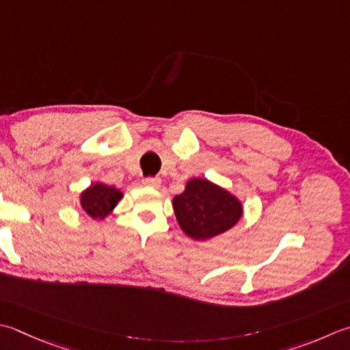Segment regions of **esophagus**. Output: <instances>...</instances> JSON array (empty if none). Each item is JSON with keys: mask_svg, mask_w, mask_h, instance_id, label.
I'll use <instances>...</instances> for the list:
<instances>
[{"mask_svg": "<svg viewBox=\"0 0 350 350\" xmlns=\"http://www.w3.org/2000/svg\"><path fill=\"white\" fill-rule=\"evenodd\" d=\"M142 183L150 188H159L161 177H146V179L142 180Z\"/></svg>", "mask_w": 350, "mask_h": 350, "instance_id": "obj_1", "label": "esophagus"}]
</instances>
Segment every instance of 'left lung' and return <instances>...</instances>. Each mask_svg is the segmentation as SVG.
I'll use <instances>...</instances> for the list:
<instances>
[{
  "label": "left lung",
  "instance_id": "8db88e82",
  "mask_svg": "<svg viewBox=\"0 0 350 350\" xmlns=\"http://www.w3.org/2000/svg\"><path fill=\"white\" fill-rule=\"evenodd\" d=\"M182 230L193 239H208L229 230L241 218L243 206L228 191L206 179H193L173 198Z\"/></svg>",
  "mask_w": 350,
  "mask_h": 350
}]
</instances>
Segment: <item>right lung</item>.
<instances>
[{
    "label": "right lung",
    "mask_w": 350,
    "mask_h": 350,
    "mask_svg": "<svg viewBox=\"0 0 350 350\" xmlns=\"http://www.w3.org/2000/svg\"><path fill=\"white\" fill-rule=\"evenodd\" d=\"M121 197L122 194L116 188L107 187V185L103 183H95L81 193L80 202L86 214L101 220L116 206Z\"/></svg>",
    "instance_id": "1"
}]
</instances>
